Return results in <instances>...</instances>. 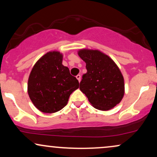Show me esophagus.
<instances>
[{
  "label": "esophagus",
  "instance_id": "1",
  "mask_svg": "<svg viewBox=\"0 0 157 157\" xmlns=\"http://www.w3.org/2000/svg\"><path fill=\"white\" fill-rule=\"evenodd\" d=\"M76 78L77 79V80H78L79 82H80V80H81V76H80V75H77V76H76Z\"/></svg>",
  "mask_w": 157,
  "mask_h": 157
}]
</instances>
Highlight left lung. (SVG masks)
<instances>
[{
  "label": "left lung",
  "instance_id": "1",
  "mask_svg": "<svg viewBox=\"0 0 157 157\" xmlns=\"http://www.w3.org/2000/svg\"><path fill=\"white\" fill-rule=\"evenodd\" d=\"M78 56L86 63L80 89L96 109L107 111L120 103L124 95V80L119 68L101 51L82 49Z\"/></svg>",
  "mask_w": 157,
  "mask_h": 157
}]
</instances>
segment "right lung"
I'll list each match as a JSON object with an SVG mask.
<instances>
[{
  "label": "right lung",
  "mask_w": 157,
  "mask_h": 157,
  "mask_svg": "<svg viewBox=\"0 0 157 157\" xmlns=\"http://www.w3.org/2000/svg\"><path fill=\"white\" fill-rule=\"evenodd\" d=\"M62 61L60 52H48L37 60L30 73L28 93L41 112L53 113L63 109L71 94L79 88L78 80Z\"/></svg>",
  "instance_id": "obj_1"
}]
</instances>
